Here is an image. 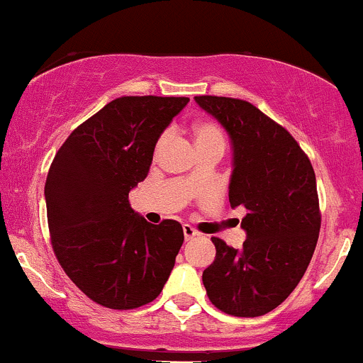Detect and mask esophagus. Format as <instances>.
<instances>
[{
	"label": "esophagus",
	"instance_id": "1",
	"mask_svg": "<svg viewBox=\"0 0 363 363\" xmlns=\"http://www.w3.org/2000/svg\"><path fill=\"white\" fill-rule=\"evenodd\" d=\"M182 233H184L186 240H191V238H194V236H198V231L194 230V228L189 226V224H184V226H182Z\"/></svg>",
	"mask_w": 363,
	"mask_h": 363
}]
</instances>
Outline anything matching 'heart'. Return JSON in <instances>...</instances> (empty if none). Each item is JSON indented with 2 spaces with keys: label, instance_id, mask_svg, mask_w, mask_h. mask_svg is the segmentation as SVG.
<instances>
[{
  "label": "heart",
  "instance_id": "heart-1",
  "mask_svg": "<svg viewBox=\"0 0 363 363\" xmlns=\"http://www.w3.org/2000/svg\"><path fill=\"white\" fill-rule=\"evenodd\" d=\"M193 137H194V144L196 146H201V144H208V143H223V132L220 128L217 127L216 123H211V121H201L198 123L196 127L193 128ZM165 137H162L160 144H163Z\"/></svg>",
  "mask_w": 363,
  "mask_h": 363
}]
</instances>
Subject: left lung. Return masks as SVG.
Here are the masks:
<instances>
[{"label": "left lung", "mask_w": 363, "mask_h": 363, "mask_svg": "<svg viewBox=\"0 0 363 363\" xmlns=\"http://www.w3.org/2000/svg\"><path fill=\"white\" fill-rule=\"evenodd\" d=\"M196 104L228 132L231 207L243 205L247 240L233 249L213 236L216 259L203 285L216 308L261 316L284 303L310 264L320 233L316 177L296 139L240 99L198 95Z\"/></svg>", "instance_id": "left-lung-1"}]
</instances>
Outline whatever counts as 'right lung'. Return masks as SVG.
<instances>
[{
    "instance_id": "right-lung-1",
    "label": "right lung",
    "mask_w": 363,
    "mask_h": 363,
    "mask_svg": "<svg viewBox=\"0 0 363 363\" xmlns=\"http://www.w3.org/2000/svg\"><path fill=\"white\" fill-rule=\"evenodd\" d=\"M188 97H120L74 128L45 182L52 245L83 294L111 310L151 303L174 269L184 233L150 224L128 193L147 177L152 151Z\"/></svg>"
}]
</instances>
